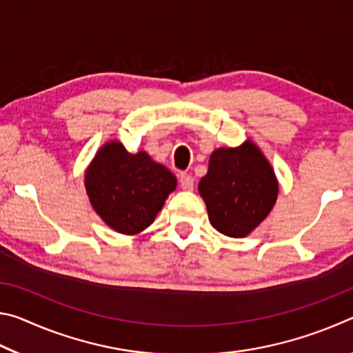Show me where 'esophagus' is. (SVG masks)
Returning a JSON list of instances; mask_svg holds the SVG:
<instances>
[{"mask_svg":"<svg viewBox=\"0 0 353 353\" xmlns=\"http://www.w3.org/2000/svg\"><path fill=\"white\" fill-rule=\"evenodd\" d=\"M179 182H181V187L182 190H193L194 188V179L191 177L187 172H182L181 176H179Z\"/></svg>","mask_w":353,"mask_h":353,"instance_id":"esophagus-1","label":"esophagus"}]
</instances>
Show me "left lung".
I'll use <instances>...</instances> for the list:
<instances>
[{"label": "left lung", "mask_w": 353, "mask_h": 353, "mask_svg": "<svg viewBox=\"0 0 353 353\" xmlns=\"http://www.w3.org/2000/svg\"><path fill=\"white\" fill-rule=\"evenodd\" d=\"M198 190L214 229L244 238L276 205L279 181L266 155L248 139L236 148L214 149Z\"/></svg>", "instance_id": "1"}]
</instances>
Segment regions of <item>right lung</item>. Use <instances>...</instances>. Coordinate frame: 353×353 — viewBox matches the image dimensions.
<instances>
[{"instance_id":"1","label":"right lung","mask_w":353,"mask_h":353,"mask_svg":"<svg viewBox=\"0 0 353 353\" xmlns=\"http://www.w3.org/2000/svg\"><path fill=\"white\" fill-rule=\"evenodd\" d=\"M83 185L93 210L110 229L137 235L154 223L177 179L143 149L130 154L121 141L109 140L87 166Z\"/></svg>"}]
</instances>
